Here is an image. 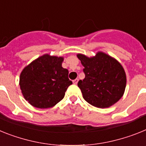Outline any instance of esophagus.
<instances>
[{
  "label": "esophagus",
  "mask_w": 146,
  "mask_h": 146,
  "mask_svg": "<svg viewBox=\"0 0 146 146\" xmlns=\"http://www.w3.org/2000/svg\"><path fill=\"white\" fill-rule=\"evenodd\" d=\"M78 82V78H76L75 80L73 81V84H77Z\"/></svg>",
  "instance_id": "obj_1"
}]
</instances>
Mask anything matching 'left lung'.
I'll use <instances>...</instances> for the list:
<instances>
[{"label":"left lung","mask_w":146,"mask_h":146,"mask_svg":"<svg viewBox=\"0 0 146 146\" xmlns=\"http://www.w3.org/2000/svg\"><path fill=\"white\" fill-rule=\"evenodd\" d=\"M77 57L84 67L85 78L78 82L84 99L98 108L113 105L123 96L126 76L122 65L107 54L98 52L94 57L83 54Z\"/></svg>","instance_id":"left-lung-1"}]
</instances>
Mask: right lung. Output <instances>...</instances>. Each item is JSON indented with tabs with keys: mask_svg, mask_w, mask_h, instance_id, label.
I'll list each match as a JSON object with an SVG mask.
<instances>
[{
	"mask_svg": "<svg viewBox=\"0 0 146 146\" xmlns=\"http://www.w3.org/2000/svg\"><path fill=\"white\" fill-rule=\"evenodd\" d=\"M63 57L43 55L26 66L20 76V86L26 101L36 108L55 106L64 98L73 82L62 67Z\"/></svg>",
	"mask_w": 146,
	"mask_h": 146,
	"instance_id": "obj_1",
	"label": "right lung"
}]
</instances>
